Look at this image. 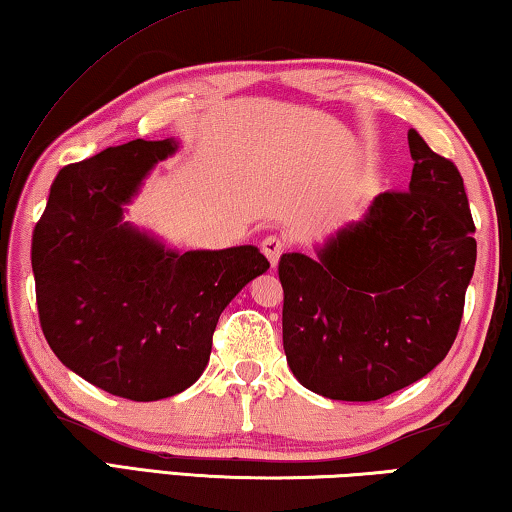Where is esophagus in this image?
Returning a JSON list of instances; mask_svg holds the SVG:
<instances>
[{"label":"esophagus","mask_w":512,"mask_h":512,"mask_svg":"<svg viewBox=\"0 0 512 512\" xmlns=\"http://www.w3.org/2000/svg\"><path fill=\"white\" fill-rule=\"evenodd\" d=\"M259 248H262V253L268 257L271 266H277V259L284 253V241L277 235H268L262 239V246Z\"/></svg>","instance_id":"34e87169"}]
</instances>
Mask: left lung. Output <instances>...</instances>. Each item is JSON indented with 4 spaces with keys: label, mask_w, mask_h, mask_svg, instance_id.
<instances>
[{
    "label": "left lung",
    "mask_w": 512,
    "mask_h": 512,
    "mask_svg": "<svg viewBox=\"0 0 512 512\" xmlns=\"http://www.w3.org/2000/svg\"><path fill=\"white\" fill-rule=\"evenodd\" d=\"M409 192L379 194L318 259L280 257L293 375L329 400L372 402L447 357L476 262L463 176L409 131Z\"/></svg>",
    "instance_id": "obj_1"
}]
</instances>
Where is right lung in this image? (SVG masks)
Segmentation results:
<instances>
[{
  "label": "right lung",
  "instance_id": "right-lung-1",
  "mask_svg": "<svg viewBox=\"0 0 512 512\" xmlns=\"http://www.w3.org/2000/svg\"><path fill=\"white\" fill-rule=\"evenodd\" d=\"M173 151V140H133L67 164L31 241L49 348L85 381L135 402L192 386L221 311L271 266L255 246L180 255L121 223L146 171Z\"/></svg>",
  "mask_w": 512,
  "mask_h": 512
}]
</instances>
